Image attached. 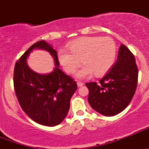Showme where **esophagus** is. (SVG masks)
I'll use <instances>...</instances> for the list:
<instances>
[{
    "mask_svg": "<svg viewBox=\"0 0 149 149\" xmlns=\"http://www.w3.org/2000/svg\"><path fill=\"white\" fill-rule=\"evenodd\" d=\"M77 85L78 87H82V85H84V84L82 83V82H77Z\"/></svg>",
    "mask_w": 149,
    "mask_h": 149,
    "instance_id": "obj_1",
    "label": "esophagus"
}]
</instances>
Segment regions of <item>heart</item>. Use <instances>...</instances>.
Listing matches in <instances>:
<instances>
[{"mask_svg":"<svg viewBox=\"0 0 149 149\" xmlns=\"http://www.w3.org/2000/svg\"><path fill=\"white\" fill-rule=\"evenodd\" d=\"M69 51L61 49L58 59L67 73H73L82 62L85 65L77 72L79 79L89 78L93 74H105L114 64L117 44L110 37L87 36L79 38L68 44Z\"/></svg>","mask_w":149,"mask_h":149,"instance_id":"b5f03b06","label":"heart"}]
</instances>
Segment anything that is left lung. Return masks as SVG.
<instances>
[{"mask_svg": "<svg viewBox=\"0 0 149 149\" xmlns=\"http://www.w3.org/2000/svg\"><path fill=\"white\" fill-rule=\"evenodd\" d=\"M138 71L134 55L122 44L115 64L101 80L85 84L88 102L95 111L114 116L126 108L132 100L138 82Z\"/></svg>", "mask_w": 149, "mask_h": 149, "instance_id": "obj_1", "label": "left lung"}]
</instances>
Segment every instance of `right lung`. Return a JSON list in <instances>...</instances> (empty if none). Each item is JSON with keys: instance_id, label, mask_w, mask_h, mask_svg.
<instances>
[{"instance_id": "add662e5", "label": "right lung", "mask_w": 149, "mask_h": 149, "mask_svg": "<svg viewBox=\"0 0 149 149\" xmlns=\"http://www.w3.org/2000/svg\"><path fill=\"white\" fill-rule=\"evenodd\" d=\"M34 49L50 53L56 67L48 74H38L27 65L26 58ZM57 52L45 40L29 47L16 63L14 85L19 103L29 118L38 124L56 126L64 120L70 107V99L77 90L72 78L59 68Z\"/></svg>"}]
</instances>
